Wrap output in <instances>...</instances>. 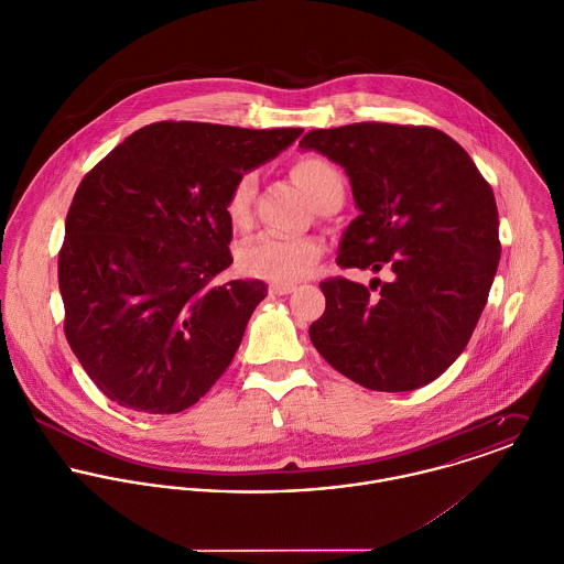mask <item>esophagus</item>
Masks as SVG:
<instances>
[{"mask_svg":"<svg viewBox=\"0 0 564 564\" xmlns=\"http://www.w3.org/2000/svg\"><path fill=\"white\" fill-rule=\"evenodd\" d=\"M295 291V284H271L269 293L271 295H289Z\"/></svg>","mask_w":564,"mask_h":564,"instance_id":"esophagus-1","label":"esophagus"}]
</instances>
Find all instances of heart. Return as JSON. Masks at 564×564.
<instances>
[{"instance_id":"heart-1","label":"heart","mask_w":564,"mask_h":564,"mask_svg":"<svg viewBox=\"0 0 564 564\" xmlns=\"http://www.w3.org/2000/svg\"><path fill=\"white\" fill-rule=\"evenodd\" d=\"M291 175L319 210L329 202L343 199V173L334 162L323 156L306 154L297 159L291 164ZM253 195L256 173L242 171L232 182L224 204L230 226L239 232L249 230L251 226ZM322 256L323 241L317 237L260 235L242 245L237 262L245 275L273 282H293L308 275Z\"/></svg>"}]
</instances>
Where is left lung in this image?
Returning a JSON list of instances; mask_svg holds the SVG:
<instances>
[{"mask_svg": "<svg viewBox=\"0 0 564 564\" xmlns=\"http://www.w3.org/2000/svg\"><path fill=\"white\" fill-rule=\"evenodd\" d=\"M302 150L338 162L360 215L347 226L340 269L393 271L391 282L323 280L311 325L323 358L356 384L402 393L430 384L467 347L499 264V217L471 156L430 126L362 121L311 130Z\"/></svg>", "mask_w": 564, "mask_h": 564, "instance_id": "1", "label": "left lung"}]
</instances>
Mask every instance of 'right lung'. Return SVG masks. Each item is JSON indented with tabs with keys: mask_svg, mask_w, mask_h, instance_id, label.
Returning <instances> with one entry per match:
<instances>
[{
	"mask_svg": "<svg viewBox=\"0 0 564 564\" xmlns=\"http://www.w3.org/2000/svg\"><path fill=\"white\" fill-rule=\"evenodd\" d=\"M302 132L159 121L84 175L67 213L58 286L67 343L108 400L182 412L230 367L267 286L217 282L232 264L226 195L239 173Z\"/></svg>",
	"mask_w": 564,
	"mask_h": 564,
	"instance_id": "right-lung-1",
	"label": "right lung"
}]
</instances>
